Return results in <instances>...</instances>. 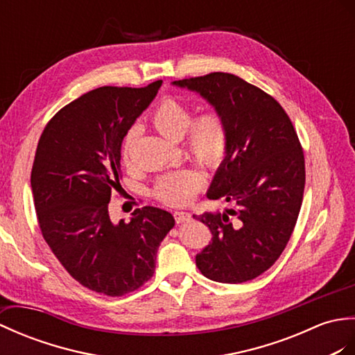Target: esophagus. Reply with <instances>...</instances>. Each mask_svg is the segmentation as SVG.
Listing matches in <instances>:
<instances>
[{"label": "esophagus", "instance_id": "34e87169", "mask_svg": "<svg viewBox=\"0 0 355 355\" xmlns=\"http://www.w3.org/2000/svg\"><path fill=\"white\" fill-rule=\"evenodd\" d=\"M173 216H175L176 223H184V222H188V220L191 218L190 212H185V211H175V212H173Z\"/></svg>", "mask_w": 355, "mask_h": 355}]
</instances>
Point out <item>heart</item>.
Here are the masks:
<instances>
[{
	"label": "heart",
	"mask_w": 355,
	"mask_h": 355,
	"mask_svg": "<svg viewBox=\"0 0 355 355\" xmlns=\"http://www.w3.org/2000/svg\"><path fill=\"white\" fill-rule=\"evenodd\" d=\"M155 129L162 137L171 141H179L184 135L185 148L196 161L205 167L216 168L226 159L231 146L230 128L225 116L218 111H207L193 120V111L175 98L161 101L152 114ZM130 137L124 141L123 157L129 159ZM203 185V178L193 168L170 171L157 179L155 196L164 203L185 205Z\"/></svg>",
	"instance_id": "b5f03b06"
}]
</instances>
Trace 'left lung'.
Returning <instances> with one entry per match:
<instances>
[{
  "instance_id": "1",
  "label": "left lung",
  "mask_w": 355,
  "mask_h": 355,
  "mask_svg": "<svg viewBox=\"0 0 355 355\" xmlns=\"http://www.w3.org/2000/svg\"><path fill=\"white\" fill-rule=\"evenodd\" d=\"M173 85L200 94L225 116L231 135L207 196L234 208L193 216L212 234L196 266L203 277L225 284L254 279L286 249L301 211L305 161L297 133L277 100L234 74L211 73Z\"/></svg>"
}]
</instances>
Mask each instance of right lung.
<instances>
[{
    "instance_id": "add662e5",
    "label": "right lung",
    "mask_w": 355,
    "mask_h": 355,
    "mask_svg": "<svg viewBox=\"0 0 355 355\" xmlns=\"http://www.w3.org/2000/svg\"><path fill=\"white\" fill-rule=\"evenodd\" d=\"M161 85L86 92L51 118L37 143L30 182L42 237L71 277L106 296L153 277L157 248L175 226L155 207L118 223L107 209L120 185L123 139Z\"/></svg>"
}]
</instances>
